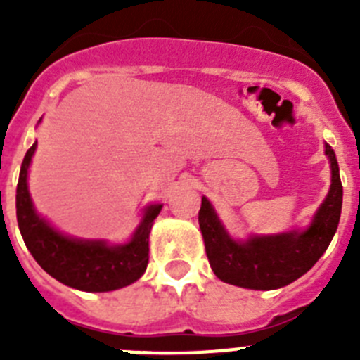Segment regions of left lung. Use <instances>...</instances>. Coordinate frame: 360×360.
I'll use <instances>...</instances> for the list:
<instances>
[{
  "label": "left lung",
  "mask_w": 360,
  "mask_h": 360,
  "mask_svg": "<svg viewBox=\"0 0 360 360\" xmlns=\"http://www.w3.org/2000/svg\"><path fill=\"white\" fill-rule=\"evenodd\" d=\"M324 153L330 158L332 186L304 231L250 236L247 241L232 240L211 202L203 196L198 212L200 231L216 278L252 290H274L290 285L316 265L335 234L342 207V184L335 153L328 144L324 146Z\"/></svg>",
  "instance_id": "obj_1"
}]
</instances>
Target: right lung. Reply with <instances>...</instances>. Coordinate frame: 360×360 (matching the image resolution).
<instances>
[{
	"label": "right lung",
	"mask_w": 360,
	"mask_h": 360,
	"mask_svg": "<svg viewBox=\"0 0 360 360\" xmlns=\"http://www.w3.org/2000/svg\"><path fill=\"white\" fill-rule=\"evenodd\" d=\"M32 146L21 164L15 214L27 249L41 269L63 285L84 292H111L128 287L146 272L149 262V232L162 205H149L131 240L108 245L101 240H75L50 227L36 212L28 193V165L36 151Z\"/></svg>",
	"instance_id": "1"
}]
</instances>
